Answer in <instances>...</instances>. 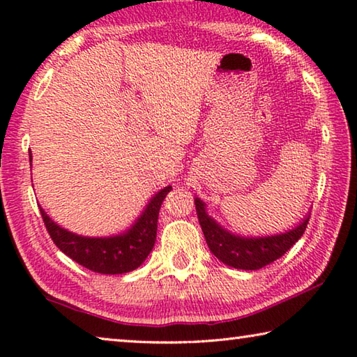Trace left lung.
<instances>
[{
	"label": "left lung",
	"mask_w": 357,
	"mask_h": 357,
	"mask_svg": "<svg viewBox=\"0 0 357 357\" xmlns=\"http://www.w3.org/2000/svg\"><path fill=\"white\" fill-rule=\"evenodd\" d=\"M195 208L209 250L223 264L244 271L264 268L266 264L275 261L283 253H287L304 234L310 219L309 211L304 219L296 223V227L285 229L283 233L266 234V236L263 234L261 236H244V234L233 233L231 229L220 225L214 217H211L208 204L202 198L195 197Z\"/></svg>",
	"instance_id": "left-lung-1"
}]
</instances>
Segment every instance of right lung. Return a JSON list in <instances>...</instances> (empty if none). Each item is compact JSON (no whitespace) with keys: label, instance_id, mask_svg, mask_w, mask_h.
<instances>
[{"label":"right lung","instance_id":"obj_1","mask_svg":"<svg viewBox=\"0 0 357 357\" xmlns=\"http://www.w3.org/2000/svg\"><path fill=\"white\" fill-rule=\"evenodd\" d=\"M33 155L29 153V162ZM172 185L160 189L149 198L146 206L130 227L112 236H83L58 225L39 206L47 231L58 249L83 268L99 274H126L144 263L153 250L157 234V219Z\"/></svg>","mask_w":357,"mask_h":357}]
</instances>
